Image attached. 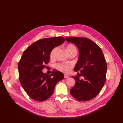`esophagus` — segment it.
Instances as JSON below:
<instances>
[{
  "mask_svg": "<svg viewBox=\"0 0 123 123\" xmlns=\"http://www.w3.org/2000/svg\"><path fill=\"white\" fill-rule=\"evenodd\" d=\"M64 77L65 78V79H67V78L69 77V76L68 75H66V74H65V75H64Z\"/></svg>",
  "mask_w": 123,
  "mask_h": 123,
  "instance_id": "esophagus-1",
  "label": "esophagus"
}]
</instances>
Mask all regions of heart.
Returning <instances> with one entry per match:
<instances>
[{
	"label": "heart",
	"instance_id": "heart-1",
	"mask_svg": "<svg viewBox=\"0 0 123 123\" xmlns=\"http://www.w3.org/2000/svg\"><path fill=\"white\" fill-rule=\"evenodd\" d=\"M57 49V47H56L52 50L50 53V57L51 58L53 57L54 53L55 52L56 50ZM66 50L67 52L68 53L70 52H75L77 53V49L76 48L72 45V44H68V45L66 47ZM56 68L58 70H59L61 71L62 72H68L70 69L71 68V66L70 64H61V63H59L56 65Z\"/></svg>",
	"mask_w": 123,
	"mask_h": 123
}]
</instances>
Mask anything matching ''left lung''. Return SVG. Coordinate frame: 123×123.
Masks as SVG:
<instances>
[{"mask_svg": "<svg viewBox=\"0 0 123 123\" xmlns=\"http://www.w3.org/2000/svg\"><path fill=\"white\" fill-rule=\"evenodd\" d=\"M74 43L79 50V58L74 67L78 75L71 76L75 80L70 93L80 102L90 100L97 96L106 79L107 63L102 50L97 44L86 37H66ZM82 76L83 79L79 77Z\"/></svg>", "mask_w": 123, "mask_h": 123, "instance_id": "1", "label": "left lung"}]
</instances>
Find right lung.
Here are the masks:
<instances>
[{"label":"right lung","mask_w":123,"mask_h":123,"mask_svg":"<svg viewBox=\"0 0 123 123\" xmlns=\"http://www.w3.org/2000/svg\"><path fill=\"white\" fill-rule=\"evenodd\" d=\"M65 42L62 37L39 39L28 47L18 62L20 83L32 99L43 102L52 95L55 85L64 79L62 73L53 70L50 75L42 70L50 61L51 51Z\"/></svg>","instance_id":"obj_1"}]
</instances>
